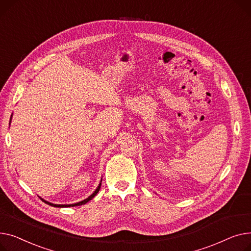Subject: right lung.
Here are the masks:
<instances>
[{"instance_id":"right-lung-1","label":"right lung","mask_w":251,"mask_h":251,"mask_svg":"<svg viewBox=\"0 0 251 251\" xmlns=\"http://www.w3.org/2000/svg\"><path fill=\"white\" fill-rule=\"evenodd\" d=\"M100 186H101V183L98 185V187L96 188V190L94 191V193H93L89 198H87L86 200H84V201H79V202H77V203H72V204H54V203H51V202H49V201H46L48 204L52 205V207H56V208H68V207H75V205H82V204H85L86 202H88L89 201H91V200L98 194V191H99V189H100Z\"/></svg>"}]
</instances>
